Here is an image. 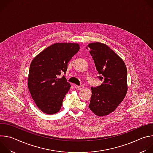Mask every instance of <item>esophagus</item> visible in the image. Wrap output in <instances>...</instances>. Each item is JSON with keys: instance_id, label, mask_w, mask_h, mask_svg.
I'll return each instance as SVG.
<instances>
[{"instance_id": "34e87169", "label": "esophagus", "mask_w": 153, "mask_h": 153, "mask_svg": "<svg viewBox=\"0 0 153 153\" xmlns=\"http://www.w3.org/2000/svg\"><path fill=\"white\" fill-rule=\"evenodd\" d=\"M83 85H75V88L77 90H81L83 88Z\"/></svg>"}]
</instances>
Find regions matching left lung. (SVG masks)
Here are the masks:
<instances>
[{
  "instance_id": "1",
  "label": "left lung",
  "mask_w": 153,
  "mask_h": 153,
  "mask_svg": "<svg viewBox=\"0 0 153 153\" xmlns=\"http://www.w3.org/2000/svg\"><path fill=\"white\" fill-rule=\"evenodd\" d=\"M90 50L98 78L103 83L91 87L90 110L98 116L114 111L123 100L127 91V69L123 60L110 47L99 42L86 47Z\"/></svg>"
}]
</instances>
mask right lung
Wrapping results in <instances>:
<instances>
[{
  "instance_id": "add662e5",
  "label": "right lung",
  "mask_w": 153,
  "mask_h": 153,
  "mask_svg": "<svg viewBox=\"0 0 153 153\" xmlns=\"http://www.w3.org/2000/svg\"><path fill=\"white\" fill-rule=\"evenodd\" d=\"M79 45L56 43L40 53L31 62L28 79L29 91L35 103L46 114L57 113L70 84L65 74L68 63L79 51Z\"/></svg>"
}]
</instances>
